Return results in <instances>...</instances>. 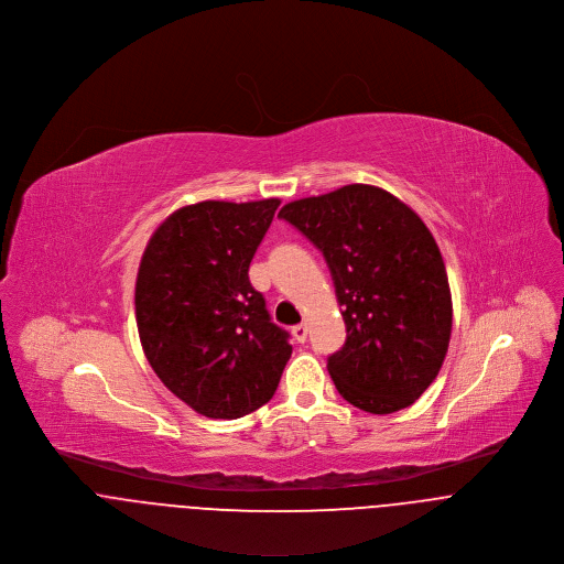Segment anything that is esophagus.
Returning a JSON list of instances; mask_svg holds the SVG:
<instances>
[{
    "mask_svg": "<svg viewBox=\"0 0 564 564\" xmlns=\"http://www.w3.org/2000/svg\"><path fill=\"white\" fill-rule=\"evenodd\" d=\"M307 332H310V329H307V323H301V325L292 327V336L296 338V341H301V344L307 339Z\"/></svg>",
    "mask_w": 564,
    "mask_h": 564,
    "instance_id": "1",
    "label": "esophagus"
}]
</instances>
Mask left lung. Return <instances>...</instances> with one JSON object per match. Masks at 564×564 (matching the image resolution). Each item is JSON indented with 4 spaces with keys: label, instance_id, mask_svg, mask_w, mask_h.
<instances>
[{
    "label": "left lung",
    "instance_id": "left-lung-1",
    "mask_svg": "<svg viewBox=\"0 0 564 564\" xmlns=\"http://www.w3.org/2000/svg\"><path fill=\"white\" fill-rule=\"evenodd\" d=\"M279 218L325 257L346 341L327 359L339 394L370 414L412 405L449 348L453 305L441 248L397 196L346 185L288 203Z\"/></svg>",
    "mask_w": 564,
    "mask_h": 564
}]
</instances>
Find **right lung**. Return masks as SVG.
Returning a JSON list of instances; mask_svg holds the SVG:
<instances>
[{
    "instance_id": "obj_1",
    "label": "right lung",
    "mask_w": 564,
    "mask_h": 564,
    "mask_svg": "<svg viewBox=\"0 0 564 564\" xmlns=\"http://www.w3.org/2000/svg\"><path fill=\"white\" fill-rule=\"evenodd\" d=\"M279 205H187L143 250L134 285L143 352L165 388L207 419L232 421L268 403L292 355L248 279Z\"/></svg>"
}]
</instances>
